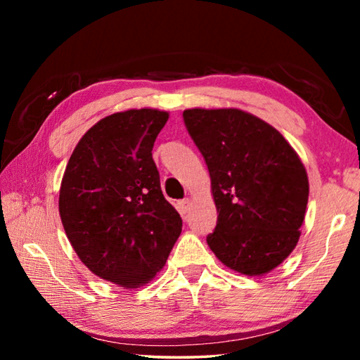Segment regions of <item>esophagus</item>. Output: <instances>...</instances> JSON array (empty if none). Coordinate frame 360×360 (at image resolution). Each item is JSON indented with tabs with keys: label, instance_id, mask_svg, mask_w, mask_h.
<instances>
[{
	"label": "esophagus",
	"instance_id": "obj_1",
	"mask_svg": "<svg viewBox=\"0 0 360 360\" xmlns=\"http://www.w3.org/2000/svg\"><path fill=\"white\" fill-rule=\"evenodd\" d=\"M176 208H178V211L181 212L182 216H186V214H187V211L191 210V200H188V198L179 200V202L176 203Z\"/></svg>",
	"mask_w": 360,
	"mask_h": 360
}]
</instances>
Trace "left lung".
I'll return each mask as SVG.
<instances>
[{
	"mask_svg": "<svg viewBox=\"0 0 360 360\" xmlns=\"http://www.w3.org/2000/svg\"><path fill=\"white\" fill-rule=\"evenodd\" d=\"M219 212L208 246L224 265L255 276L297 246L308 203L303 163L278 130L240 109H187Z\"/></svg>",
	"mask_w": 360,
	"mask_h": 360,
	"instance_id": "obj_1",
	"label": "left lung"
}]
</instances>
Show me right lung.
Masks as SVG:
<instances>
[{
  "label": "right lung",
  "instance_id": "add662e5",
  "mask_svg": "<svg viewBox=\"0 0 360 360\" xmlns=\"http://www.w3.org/2000/svg\"><path fill=\"white\" fill-rule=\"evenodd\" d=\"M168 120L157 109L115 112L77 143L60 188V217L85 266L122 288H139L165 265L181 235L152 158Z\"/></svg>",
  "mask_w": 360,
  "mask_h": 360
}]
</instances>
